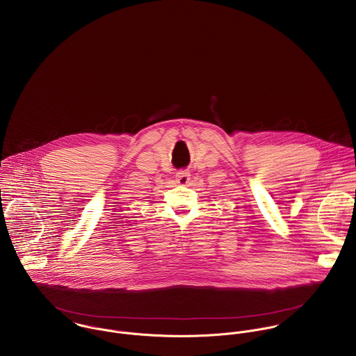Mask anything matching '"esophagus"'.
<instances>
[{"mask_svg": "<svg viewBox=\"0 0 356 356\" xmlns=\"http://www.w3.org/2000/svg\"><path fill=\"white\" fill-rule=\"evenodd\" d=\"M175 179H177V182L179 185H186L189 182V179H191V174L188 171H185V170H181V171H178L175 174Z\"/></svg>", "mask_w": 356, "mask_h": 356, "instance_id": "obj_1", "label": "esophagus"}]
</instances>
